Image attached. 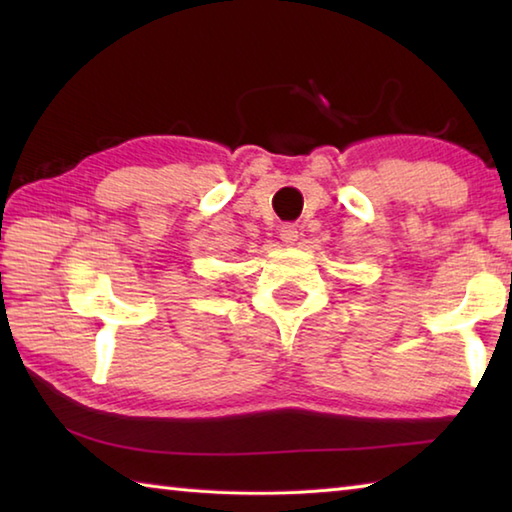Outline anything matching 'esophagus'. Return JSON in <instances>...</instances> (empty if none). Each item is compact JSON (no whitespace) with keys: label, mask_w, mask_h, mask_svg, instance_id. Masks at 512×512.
Segmentation results:
<instances>
[{"label":"esophagus","mask_w":512,"mask_h":512,"mask_svg":"<svg viewBox=\"0 0 512 512\" xmlns=\"http://www.w3.org/2000/svg\"><path fill=\"white\" fill-rule=\"evenodd\" d=\"M280 237H282L284 244H296L298 228H296V225H291V223H284V225H280Z\"/></svg>","instance_id":"1"}]
</instances>
